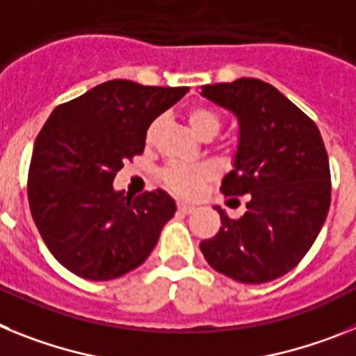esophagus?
I'll return each instance as SVG.
<instances>
[{"label":"esophagus","mask_w":356,"mask_h":356,"mask_svg":"<svg viewBox=\"0 0 356 356\" xmlns=\"http://www.w3.org/2000/svg\"><path fill=\"white\" fill-rule=\"evenodd\" d=\"M177 209H179V213H182V215H190V213L195 211V208H193L191 204H186V202H179Z\"/></svg>","instance_id":"esophagus-1"}]
</instances>
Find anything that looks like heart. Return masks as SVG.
<instances>
[{
  "label": "heart",
  "instance_id": "1",
  "mask_svg": "<svg viewBox=\"0 0 356 356\" xmlns=\"http://www.w3.org/2000/svg\"><path fill=\"white\" fill-rule=\"evenodd\" d=\"M188 122L197 136L213 138L220 131L222 116L209 105H193L188 109ZM161 129V118L154 120L147 129V143H154ZM213 177V168L208 165H172L161 170V179L172 191L181 197H195L206 182Z\"/></svg>",
  "mask_w": 356,
  "mask_h": 356
}]
</instances>
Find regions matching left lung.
Segmentation results:
<instances>
[{"label": "left lung", "instance_id": "8db88e82", "mask_svg": "<svg viewBox=\"0 0 356 356\" xmlns=\"http://www.w3.org/2000/svg\"><path fill=\"white\" fill-rule=\"evenodd\" d=\"M202 95L238 116L234 170L220 191L249 202L236 220L215 208L220 229L200 242V251L231 280L267 283L305 258L326 220L332 174L323 138L314 120L264 80L209 84Z\"/></svg>", "mask_w": 356, "mask_h": 356}]
</instances>
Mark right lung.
Returning a JSON list of instances; mask_svg holds the SVG:
<instances>
[{
	"instance_id": "1",
	"label": "right lung",
	"mask_w": 356,
	"mask_h": 356,
	"mask_svg": "<svg viewBox=\"0 0 356 356\" xmlns=\"http://www.w3.org/2000/svg\"><path fill=\"white\" fill-rule=\"evenodd\" d=\"M188 88L109 80L55 107L33 145L29 204L49 252L73 274L109 281L140 267L174 216L163 190H113L123 161L143 154L147 129Z\"/></svg>"
}]
</instances>
